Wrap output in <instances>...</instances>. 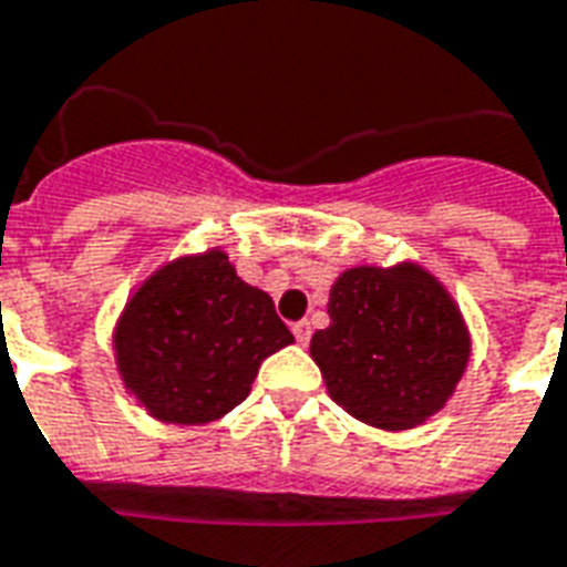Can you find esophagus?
Instances as JSON below:
<instances>
[{
	"mask_svg": "<svg viewBox=\"0 0 567 567\" xmlns=\"http://www.w3.org/2000/svg\"><path fill=\"white\" fill-rule=\"evenodd\" d=\"M291 330H295V339L300 346H309V339H312V324L309 321H297Z\"/></svg>",
	"mask_w": 567,
	"mask_h": 567,
	"instance_id": "obj_1",
	"label": "esophagus"
}]
</instances>
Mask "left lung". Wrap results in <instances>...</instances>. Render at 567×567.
I'll list each match as a JSON object with an SVG mask.
<instances>
[{
	"label": "left lung",
	"mask_w": 567,
	"mask_h": 567,
	"mask_svg": "<svg viewBox=\"0 0 567 567\" xmlns=\"http://www.w3.org/2000/svg\"><path fill=\"white\" fill-rule=\"evenodd\" d=\"M327 316L330 327L312 337L309 354L330 400L388 433L414 430L442 412L472 358L460 306L414 261L339 272Z\"/></svg>",
	"instance_id": "obj_1"
}]
</instances>
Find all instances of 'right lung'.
Returning <instances> with one entry per match:
<instances>
[{"label": "right lung", "instance_id": "right-lung-1", "mask_svg": "<svg viewBox=\"0 0 567 567\" xmlns=\"http://www.w3.org/2000/svg\"><path fill=\"white\" fill-rule=\"evenodd\" d=\"M291 342L270 295L243 282L219 246L150 272L113 327L125 393L177 426H204L237 409L258 367Z\"/></svg>", "mask_w": 567, "mask_h": 567}]
</instances>
